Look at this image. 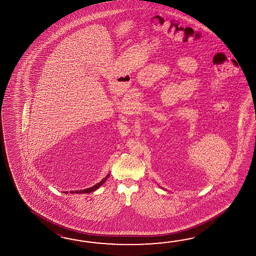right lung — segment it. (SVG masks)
Masks as SVG:
<instances>
[{
  "instance_id": "obj_1",
  "label": "right lung",
  "mask_w": 256,
  "mask_h": 256,
  "mask_svg": "<svg viewBox=\"0 0 256 256\" xmlns=\"http://www.w3.org/2000/svg\"><path fill=\"white\" fill-rule=\"evenodd\" d=\"M106 180H107V178H104V180H102V181H100V182L98 184L94 186H92V188H88V190L87 192H92V191L96 190H98V188H100V186L102 185V184H104V182H105Z\"/></svg>"
}]
</instances>
